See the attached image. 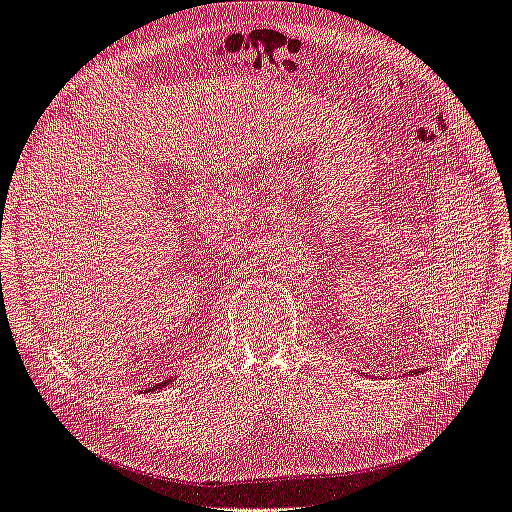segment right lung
I'll return each mask as SVG.
<instances>
[{"label":"right lung","mask_w":512,"mask_h":512,"mask_svg":"<svg viewBox=\"0 0 512 512\" xmlns=\"http://www.w3.org/2000/svg\"><path fill=\"white\" fill-rule=\"evenodd\" d=\"M170 382V380H168ZM168 382H161V384H156V387H165V384H168Z\"/></svg>","instance_id":"right-lung-1"}]
</instances>
